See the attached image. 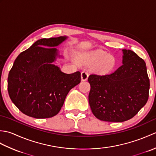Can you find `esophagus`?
Returning <instances> with one entry per match:
<instances>
[{"mask_svg": "<svg viewBox=\"0 0 156 156\" xmlns=\"http://www.w3.org/2000/svg\"><path fill=\"white\" fill-rule=\"evenodd\" d=\"M88 78V72L86 70L82 71L81 73V78L82 81L87 80Z\"/></svg>", "mask_w": 156, "mask_h": 156, "instance_id": "esophagus-1", "label": "esophagus"}]
</instances>
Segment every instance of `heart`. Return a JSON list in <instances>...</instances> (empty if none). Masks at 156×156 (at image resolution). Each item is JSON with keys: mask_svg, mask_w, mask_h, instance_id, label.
<instances>
[{"mask_svg": "<svg viewBox=\"0 0 156 156\" xmlns=\"http://www.w3.org/2000/svg\"><path fill=\"white\" fill-rule=\"evenodd\" d=\"M85 64H94V69L100 74H107L115 68L116 59L102 50H96L85 54L82 56Z\"/></svg>", "mask_w": 156, "mask_h": 156, "instance_id": "obj_1", "label": "heart"}]
</instances>
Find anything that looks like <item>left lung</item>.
Wrapping results in <instances>:
<instances>
[{"label":"left lung","instance_id":"obj_1","mask_svg":"<svg viewBox=\"0 0 156 156\" xmlns=\"http://www.w3.org/2000/svg\"><path fill=\"white\" fill-rule=\"evenodd\" d=\"M122 65L111 74H91L88 101L92 113L101 121L123 122L133 118L148 100L150 79L143 59L122 49Z\"/></svg>","mask_w":156,"mask_h":156}]
</instances>
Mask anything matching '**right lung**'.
<instances>
[{
	"instance_id": "right-lung-1",
	"label": "right lung",
	"mask_w": 156,
	"mask_h": 156,
	"mask_svg": "<svg viewBox=\"0 0 156 156\" xmlns=\"http://www.w3.org/2000/svg\"><path fill=\"white\" fill-rule=\"evenodd\" d=\"M67 39H39L16 58L8 76V92L23 113L36 119L54 117L69 91L80 82V72L66 74L54 64L57 58H63L55 47Z\"/></svg>"
}]
</instances>
